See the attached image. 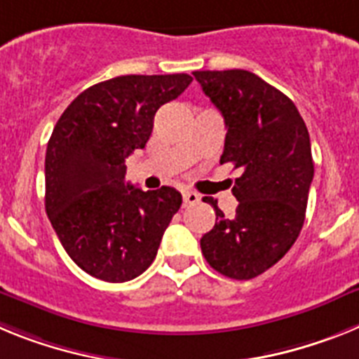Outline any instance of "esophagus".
Wrapping results in <instances>:
<instances>
[{"label": "esophagus", "instance_id": "34e87169", "mask_svg": "<svg viewBox=\"0 0 359 359\" xmlns=\"http://www.w3.org/2000/svg\"><path fill=\"white\" fill-rule=\"evenodd\" d=\"M182 201H184V205H191V204H197L198 201H201V197H198L197 193L195 191H186L182 193Z\"/></svg>", "mask_w": 359, "mask_h": 359}]
</instances>
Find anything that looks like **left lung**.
<instances>
[{
	"label": "left lung",
	"mask_w": 359,
	"mask_h": 359,
	"mask_svg": "<svg viewBox=\"0 0 359 359\" xmlns=\"http://www.w3.org/2000/svg\"><path fill=\"white\" fill-rule=\"evenodd\" d=\"M202 92L222 114L227 133L220 164L240 177L233 218L213 205L217 222L201 238L215 271L251 280L287 253L302 231L314 177L311 139L294 102L248 70L193 72Z\"/></svg>",
	"instance_id": "1"
}]
</instances>
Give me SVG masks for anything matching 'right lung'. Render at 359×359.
<instances>
[{
  "label": "right lung",
  "mask_w": 359,
  "mask_h": 359,
  "mask_svg": "<svg viewBox=\"0 0 359 359\" xmlns=\"http://www.w3.org/2000/svg\"><path fill=\"white\" fill-rule=\"evenodd\" d=\"M193 81L188 74L121 76L79 93L55 124L45 157V208L81 269L104 282L137 278L157 249L182 195L124 182L126 158L144 148L154 117Z\"/></svg>",
  "instance_id": "1"
}]
</instances>
